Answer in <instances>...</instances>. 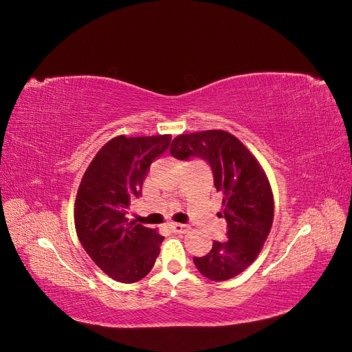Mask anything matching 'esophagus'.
I'll return each mask as SVG.
<instances>
[{"label": "esophagus", "mask_w": 352, "mask_h": 352, "mask_svg": "<svg viewBox=\"0 0 352 352\" xmlns=\"http://www.w3.org/2000/svg\"><path fill=\"white\" fill-rule=\"evenodd\" d=\"M188 229H189V226L182 225V223H173V225H170V230L175 233H186Z\"/></svg>", "instance_id": "1"}]
</instances>
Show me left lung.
Listing matches in <instances>:
<instances>
[{
  "mask_svg": "<svg viewBox=\"0 0 352 352\" xmlns=\"http://www.w3.org/2000/svg\"><path fill=\"white\" fill-rule=\"evenodd\" d=\"M170 153L177 160L197 155L211 166L214 186L223 194L219 216L228 221L229 239L214 241L211 251L194 257V263L210 280L235 278L258 257L272 229L274 202L267 175L248 148L226 131L177 135Z\"/></svg>",
  "mask_w": 352,
  "mask_h": 352,
  "instance_id": "1",
  "label": "left lung"
}]
</instances>
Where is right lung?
Listing matches in <instances>:
<instances>
[{"instance_id":"obj_1","label":"right lung","mask_w":352,"mask_h":352,"mask_svg":"<svg viewBox=\"0 0 352 352\" xmlns=\"http://www.w3.org/2000/svg\"><path fill=\"white\" fill-rule=\"evenodd\" d=\"M170 140V135L116 136L104 144L80 180L74 201L78 238L92 261L117 282L141 280L160 254L164 236L129 221L126 212Z\"/></svg>"}]
</instances>
